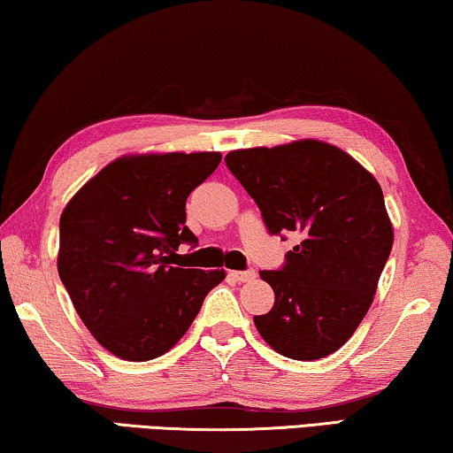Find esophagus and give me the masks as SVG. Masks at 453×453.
I'll list each match as a JSON object with an SVG mask.
<instances>
[{"instance_id":"obj_1","label":"esophagus","mask_w":453,"mask_h":453,"mask_svg":"<svg viewBox=\"0 0 453 453\" xmlns=\"http://www.w3.org/2000/svg\"><path fill=\"white\" fill-rule=\"evenodd\" d=\"M234 280H239V283H247V280H253L257 277L255 269H247V271H231L228 273Z\"/></svg>"}]
</instances>
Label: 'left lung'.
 <instances>
[{
  "instance_id": "obj_1",
  "label": "left lung",
  "mask_w": 453,
  "mask_h": 453,
  "mask_svg": "<svg viewBox=\"0 0 453 453\" xmlns=\"http://www.w3.org/2000/svg\"><path fill=\"white\" fill-rule=\"evenodd\" d=\"M271 234H299L279 271H261L275 305L255 317L277 353L313 361L337 351L372 307L394 247L380 182L319 140L226 154Z\"/></svg>"
}]
</instances>
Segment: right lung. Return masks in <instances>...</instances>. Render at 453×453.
Returning <instances> with one entry per match:
<instances>
[{
	"mask_svg": "<svg viewBox=\"0 0 453 453\" xmlns=\"http://www.w3.org/2000/svg\"><path fill=\"white\" fill-rule=\"evenodd\" d=\"M219 152L124 157L102 168L59 219L58 273L88 331L126 361H148L180 341L225 271L176 266L196 247L187 198Z\"/></svg>",
	"mask_w": 453,
	"mask_h": 453,
	"instance_id": "right-lung-1",
	"label": "right lung"
}]
</instances>
